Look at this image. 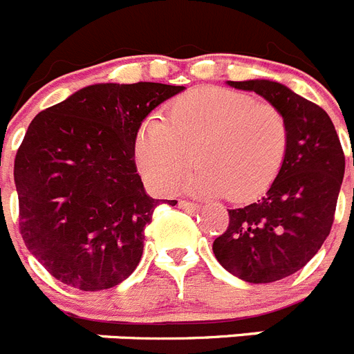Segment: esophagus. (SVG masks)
Wrapping results in <instances>:
<instances>
[{"mask_svg": "<svg viewBox=\"0 0 354 354\" xmlns=\"http://www.w3.org/2000/svg\"><path fill=\"white\" fill-rule=\"evenodd\" d=\"M179 205L180 209H184V211H198V205L195 204V202H189V200H179Z\"/></svg>", "mask_w": 354, "mask_h": 354, "instance_id": "1", "label": "esophagus"}]
</instances>
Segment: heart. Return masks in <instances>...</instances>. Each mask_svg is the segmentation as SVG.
<instances>
[{
    "label": "heart",
    "mask_w": 354,
    "mask_h": 354,
    "mask_svg": "<svg viewBox=\"0 0 354 354\" xmlns=\"http://www.w3.org/2000/svg\"><path fill=\"white\" fill-rule=\"evenodd\" d=\"M289 127L280 109L250 93L204 86L177 97L165 120L140 127L134 156L159 192L177 186L195 161L189 186L202 195L225 193L243 202L266 192L283 167Z\"/></svg>",
    "instance_id": "heart-1"
}]
</instances>
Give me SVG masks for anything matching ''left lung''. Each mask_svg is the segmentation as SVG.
Here are the masks:
<instances>
[{
	"label": "left lung",
	"instance_id": "8db88e82",
	"mask_svg": "<svg viewBox=\"0 0 354 354\" xmlns=\"http://www.w3.org/2000/svg\"><path fill=\"white\" fill-rule=\"evenodd\" d=\"M228 84L259 93L282 111L289 147L266 195L228 211V227L214 239L212 252L234 277L271 283L301 270L323 246L335 218L346 158L335 126L321 106L277 81Z\"/></svg>",
	"mask_w": 354,
	"mask_h": 354
}]
</instances>
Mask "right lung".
Returning <instances> with one entry per match:
<instances>
[{
    "instance_id": "add662e5",
    "label": "right lung",
    "mask_w": 354,
    "mask_h": 354,
    "mask_svg": "<svg viewBox=\"0 0 354 354\" xmlns=\"http://www.w3.org/2000/svg\"><path fill=\"white\" fill-rule=\"evenodd\" d=\"M183 90L90 84L31 120L14 162L19 230L56 280L102 290L136 270L161 200L145 193L134 142L143 118Z\"/></svg>"
}]
</instances>
